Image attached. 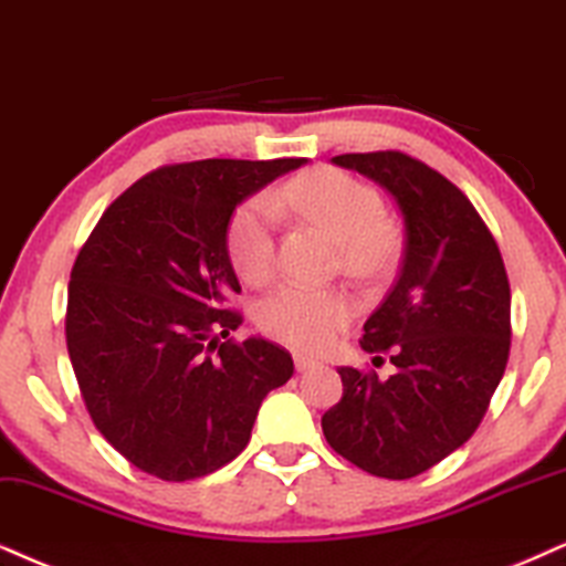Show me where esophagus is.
Returning <instances> with one entry per match:
<instances>
[{
  "mask_svg": "<svg viewBox=\"0 0 566 566\" xmlns=\"http://www.w3.org/2000/svg\"><path fill=\"white\" fill-rule=\"evenodd\" d=\"M321 363L316 357H307V355H295V368L297 370H311V368H318Z\"/></svg>",
  "mask_w": 566,
  "mask_h": 566,
  "instance_id": "34e87169",
  "label": "esophagus"
}]
</instances>
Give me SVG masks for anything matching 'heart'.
Returning <instances> with one entry per match:
<instances>
[{"label":"heart","instance_id":"1","mask_svg":"<svg viewBox=\"0 0 566 566\" xmlns=\"http://www.w3.org/2000/svg\"><path fill=\"white\" fill-rule=\"evenodd\" d=\"M284 198L342 245V266L370 276L389 259L384 200L366 182L336 169H318L287 185ZM279 209L269 196L248 200L227 230V253L250 284L269 282L276 269ZM349 300L334 290L284 284L259 307L263 332L295 349H321L347 324Z\"/></svg>","mask_w":566,"mask_h":566}]
</instances>
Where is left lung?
<instances>
[{"instance_id":"left-lung-1","label":"left lung","mask_w":566,"mask_h":566,"mask_svg":"<svg viewBox=\"0 0 566 566\" xmlns=\"http://www.w3.org/2000/svg\"><path fill=\"white\" fill-rule=\"evenodd\" d=\"M332 164L381 185L405 224L399 276L363 326L395 376L339 368L342 399L321 418L328 447L370 475L405 481L460 449L483 420L510 357V282L468 196L399 151Z\"/></svg>"}]
</instances>
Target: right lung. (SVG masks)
I'll return each instance as SVG.
<instances>
[{
  "label": "right lung",
  "mask_w": 566,
  "mask_h": 566,
  "mask_svg": "<svg viewBox=\"0 0 566 566\" xmlns=\"http://www.w3.org/2000/svg\"><path fill=\"white\" fill-rule=\"evenodd\" d=\"M305 159H203L161 167L127 188L70 274L67 353L93 426L143 473L192 481L248 447L263 397L292 357L242 324L227 230L232 213Z\"/></svg>",
  "instance_id": "add662e5"
}]
</instances>
